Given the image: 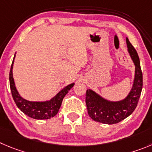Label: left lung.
<instances>
[{"label": "left lung", "instance_id": "left-lung-1", "mask_svg": "<svg viewBox=\"0 0 152 152\" xmlns=\"http://www.w3.org/2000/svg\"><path fill=\"white\" fill-rule=\"evenodd\" d=\"M127 50L135 65L134 84L128 95L120 101H110L91 89H88L86 103L88 115L94 121L106 124L118 123L128 117L135 110L142 88V73L140 58L128 38H126Z\"/></svg>", "mask_w": 152, "mask_h": 152}]
</instances>
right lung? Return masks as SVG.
I'll return each mask as SVG.
<instances>
[{
  "mask_svg": "<svg viewBox=\"0 0 152 152\" xmlns=\"http://www.w3.org/2000/svg\"><path fill=\"white\" fill-rule=\"evenodd\" d=\"M15 56H14L13 61L11 65L10 71V86L12 98L16 106H18V108L25 115L34 119H39V120L49 119L56 115L61 106L64 97L68 93V91L73 88L74 83L68 85L67 86L64 88L50 100L44 102H34L25 100L22 98L20 94H18L15 86L13 77H12V66H13Z\"/></svg>",
  "mask_w": 152,
  "mask_h": 152,
  "instance_id": "right-lung-1",
  "label": "right lung"
}]
</instances>
